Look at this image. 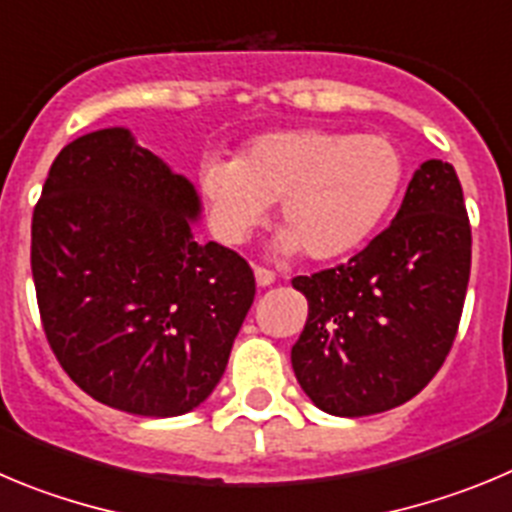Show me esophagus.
Instances as JSON below:
<instances>
[{
    "mask_svg": "<svg viewBox=\"0 0 512 512\" xmlns=\"http://www.w3.org/2000/svg\"><path fill=\"white\" fill-rule=\"evenodd\" d=\"M255 280H257V285H260V288H267V285H273L275 280H278V275H275L273 270H267V267L257 265L255 267Z\"/></svg>",
    "mask_w": 512,
    "mask_h": 512,
    "instance_id": "34e87169",
    "label": "esophagus"
}]
</instances>
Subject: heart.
<instances>
[{
  "label": "heart",
  "mask_w": 512,
  "mask_h": 512,
  "mask_svg": "<svg viewBox=\"0 0 512 512\" xmlns=\"http://www.w3.org/2000/svg\"><path fill=\"white\" fill-rule=\"evenodd\" d=\"M403 173L388 137L298 127L257 135L237 160H206L199 183L224 242H242L280 199L285 245L326 262L375 232L398 199Z\"/></svg>",
  "instance_id": "obj_1"
}]
</instances>
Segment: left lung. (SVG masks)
<instances>
[{
    "label": "left lung",
    "mask_w": 512,
    "mask_h": 512,
    "mask_svg": "<svg viewBox=\"0 0 512 512\" xmlns=\"http://www.w3.org/2000/svg\"><path fill=\"white\" fill-rule=\"evenodd\" d=\"M472 229L457 170L426 160L385 232L344 265L293 278L308 319L290 362L331 416L398 408L444 365L467 296Z\"/></svg>",
    "instance_id": "left-lung-1"
}]
</instances>
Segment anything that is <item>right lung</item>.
<instances>
[{"mask_svg":"<svg viewBox=\"0 0 512 512\" xmlns=\"http://www.w3.org/2000/svg\"><path fill=\"white\" fill-rule=\"evenodd\" d=\"M199 193L130 130L58 153L32 211V280L55 359L99 403L183 416L227 370L255 301L229 247L193 239Z\"/></svg>","mask_w":512,"mask_h":512,"instance_id":"obj_1","label":"right lung"}]
</instances>
